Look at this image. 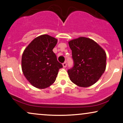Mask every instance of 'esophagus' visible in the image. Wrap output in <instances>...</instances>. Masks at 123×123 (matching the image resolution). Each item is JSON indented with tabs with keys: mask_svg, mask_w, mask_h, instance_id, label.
<instances>
[{
	"mask_svg": "<svg viewBox=\"0 0 123 123\" xmlns=\"http://www.w3.org/2000/svg\"><path fill=\"white\" fill-rule=\"evenodd\" d=\"M63 66L64 68L67 67V63H66V62H65L64 63H63Z\"/></svg>",
	"mask_w": 123,
	"mask_h": 123,
	"instance_id": "obj_1",
	"label": "esophagus"
}]
</instances>
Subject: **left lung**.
Listing matches in <instances>:
<instances>
[{"mask_svg": "<svg viewBox=\"0 0 123 123\" xmlns=\"http://www.w3.org/2000/svg\"><path fill=\"white\" fill-rule=\"evenodd\" d=\"M74 65L68 70L70 80L79 87L96 83L106 69V55L92 39L80 37L68 41Z\"/></svg>", "mask_w": 123, "mask_h": 123, "instance_id": "left-lung-1", "label": "left lung"}]
</instances>
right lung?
Segmentation results:
<instances>
[{"mask_svg":"<svg viewBox=\"0 0 123 123\" xmlns=\"http://www.w3.org/2000/svg\"><path fill=\"white\" fill-rule=\"evenodd\" d=\"M57 43L55 37L43 34L34 38L25 49L22 70L34 87L43 89L50 86L56 80L59 69L63 67L52 50Z\"/></svg>","mask_w":123,"mask_h":123,"instance_id":"right-lung-1","label":"right lung"}]
</instances>
